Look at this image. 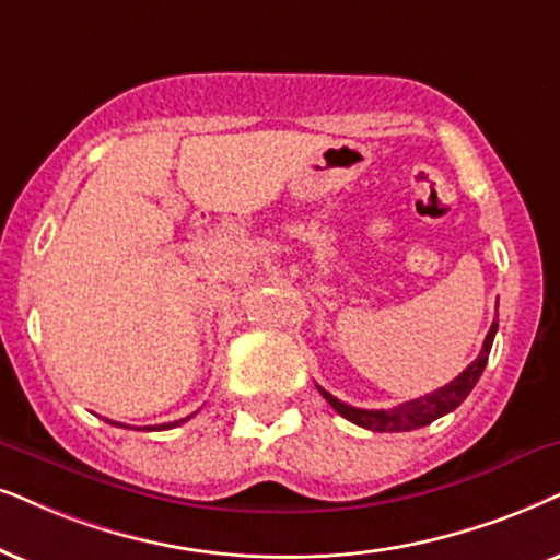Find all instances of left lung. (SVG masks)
Segmentation results:
<instances>
[{
    "label": "left lung",
    "mask_w": 560,
    "mask_h": 560,
    "mask_svg": "<svg viewBox=\"0 0 560 560\" xmlns=\"http://www.w3.org/2000/svg\"><path fill=\"white\" fill-rule=\"evenodd\" d=\"M497 330H499V323L493 320L491 330H488V336L483 341V349H480V353H478V359L465 366V370L459 372L455 380L447 382L444 387H439V390H434V393L423 395V398L402 402V406H395V408H387V410L385 408H380V410L353 408V406H346L343 400L332 398V395L328 390H323L320 385H317V390H320L323 398L330 402L336 413H341L346 421L357 423V427H362V429H370V431H413V429L429 427L431 421H436L439 416L455 410L459 402L468 398L472 387H476V382L480 380V374H483V370H486L488 353H491L493 336H497Z\"/></svg>",
    "instance_id": "8db88e82"
}]
</instances>
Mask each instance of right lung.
<instances>
[{"mask_svg": "<svg viewBox=\"0 0 560 560\" xmlns=\"http://www.w3.org/2000/svg\"><path fill=\"white\" fill-rule=\"evenodd\" d=\"M190 416H194V413H190ZM190 416H188V419H190ZM188 419H180V421H173V423H162V427H147V429H173V427H180V423H186ZM105 421H108V419H105ZM108 423H113V427H124V429H131V427H126V423H116V421H108Z\"/></svg>", "mask_w": 560, "mask_h": 560, "instance_id": "obj_1", "label": "right lung"}]
</instances>
